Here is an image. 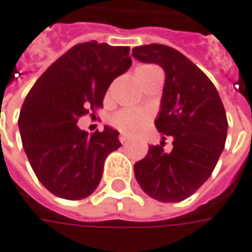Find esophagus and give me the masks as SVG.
I'll return each mask as SVG.
<instances>
[{
	"instance_id": "34e87169",
	"label": "esophagus",
	"mask_w": 252,
	"mask_h": 252,
	"mask_svg": "<svg viewBox=\"0 0 252 252\" xmlns=\"http://www.w3.org/2000/svg\"><path fill=\"white\" fill-rule=\"evenodd\" d=\"M118 139H120V142H121L123 145H126V142H128V137H126V135H120Z\"/></svg>"
}]
</instances>
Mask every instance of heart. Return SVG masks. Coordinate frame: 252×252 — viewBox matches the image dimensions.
Listing matches in <instances>:
<instances>
[{
	"instance_id": "heart-1",
	"label": "heart",
	"mask_w": 252,
	"mask_h": 252,
	"mask_svg": "<svg viewBox=\"0 0 252 252\" xmlns=\"http://www.w3.org/2000/svg\"><path fill=\"white\" fill-rule=\"evenodd\" d=\"M154 71H159L158 67L152 66V64H142L137 67L135 70V77L137 80H142L145 76L154 73ZM151 120V115L145 110L141 108H126V110H120L117 111L110 123L114 126L115 129H118L120 132L126 134V135H134L139 132L144 126H147Z\"/></svg>"
}]
</instances>
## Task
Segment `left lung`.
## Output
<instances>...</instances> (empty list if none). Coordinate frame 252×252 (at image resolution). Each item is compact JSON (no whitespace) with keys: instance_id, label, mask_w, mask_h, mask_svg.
I'll return each instance as SVG.
<instances>
[{"instance_id":"obj_1","label":"left lung","mask_w":252,"mask_h":252,"mask_svg":"<svg viewBox=\"0 0 252 252\" xmlns=\"http://www.w3.org/2000/svg\"><path fill=\"white\" fill-rule=\"evenodd\" d=\"M132 56L165 70L155 126L163 139L173 138L170 152L163 151V142L149 147L147 157L134 165L135 179L155 200L182 202L210 178L224 149V105L212 80L179 50L151 43L135 46Z\"/></svg>"}]
</instances>
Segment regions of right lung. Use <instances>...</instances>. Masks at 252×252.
Here are the masks:
<instances>
[{"instance_id":"obj_1","label":"right lung","mask_w":252,"mask_h":252,"mask_svg":"<svg viewBox=\"0 0 252 252\" xmlns=\"http://www.w3.org/2000/svg\"><path fill=\"white\" fill-rule=\"evenodd\" d=\"M131 63L129 46L77 43L29 90L18 118L21 139L36 178L55 196H90L101 181L105 158L121 147L113 128L89 135L77 121L103 107L107 89Z\"/></svg>"}]
</instances>
